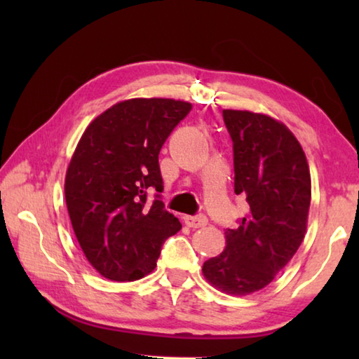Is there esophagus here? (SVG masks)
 <instances>
[{
	"label": "esophagus",
	"instance_id": "1",
	"mask_svg": "<svg viewBox=\"0 0 359 359\" xmlns=\"http://www.w3.org/2000/svg\"><path fill=\"white\" fill-rule=\"evenodd\" d=\"M185 223L190 228H203L209 223V220H208V217H205V215L199 214V215H193V217H185Z\"/></svg>",
	"mask_w": 359,
	"mask_h": 359
}]
</instances>
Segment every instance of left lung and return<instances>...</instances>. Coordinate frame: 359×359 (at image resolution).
<instances>
[{
  "instance_id": "left-lung-1",
  "label": "left lung",
  "mask_w": 359,
  "mask_h": 359,
  "mask_svg": "<svg viewBox=\"0 0 359 359\" xmlns=\"http://www.w3.org/2000/svg\"><path fill=\"white\" fill-rule=\"evenodd\" d=\"M233 141L234 193L248 214L226 229V247L203 274L228 294H250L269 285L294 257L306 234L311 172L287 126L263 114L223 111Z\"/></svg>"
}]
</instances>
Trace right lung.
Segmentation results:
<instances>
[{
    "label": "right lung",
    "instance_id": "right-lung-1",
    "mask_svg": "<svg viewBox=\"0 0 359 359\" xmlns=\"http://www.w3.org/2000/svg\"><path fill=\"white\" fill-rule=\"evenodd\" d=\"M190 111V102L163 98L118 102L77 144L66 205L85 257L109 280L131 282L154 271L165 241L182 228L161 201L158 155Z\"/></svg>",
    "mask_w": 359,
    "mask_h": 359
}]
</instances>
